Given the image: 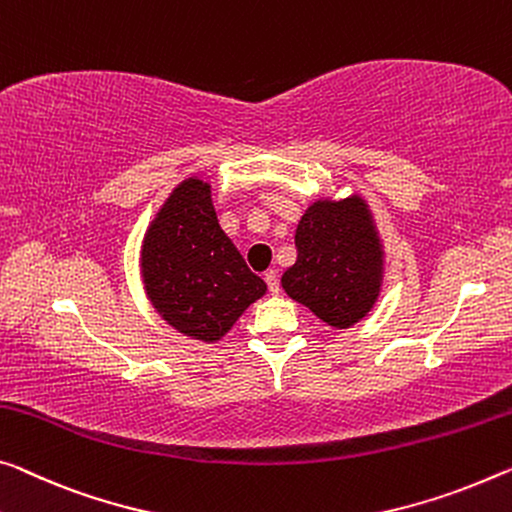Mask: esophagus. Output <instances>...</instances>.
Returning <instances> with one entry per match:
<instances>
[{
	"instance_id": "1",
	"label": "esophagus",
	"mask_w": 512,
	"mask_h": 512,
	"mask_svg": "<svg viewBox=\"0 0 512 512\" xmlns=\"http://www.w3.org/2000/svg\"><path fill=\"white\" fill-rule=\"evenodd\" d=\"M265 283H267V288H270V293L277 295L279 293V272L277 270H267L265 272Z\"/></svg>"
}]
</instances>
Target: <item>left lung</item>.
Segmentation results:
<instances>
[{
  "label": "left lung",
  "instance_id": "8db88e82",
  "mask_svg": "<svg viewBox=\"0 0 512 512\" xmlns=\"http://www.w3.org/2000/svg\"><path fill=\"white\" fill-rule=\"evenodd\" d=\"M297 261L281 277L295 302L332 327L355 325L380 293V247L359 196L318 201L295 231Z\"/></svg>",
  "mask_w": 512,
  "mask_h": 512
}]
</instances>
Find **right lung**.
I'll return each instance as SVG.
<instances>
[{
  "label": "right lung",
  "instance_id": "right-lung-1",
  "mask_svg": "<svg viewBox=\"0 0 512 512\" xmlns=\"http://www.w3.org/2000/svg\"><path fill=\"white\" fill-rule=\"evenodd\" d=\"M148 297L160 316L199 341H219L265 281L247 267L217 222L210 187L190 178L157 212L141 249Z\"/></svg>",
  "mask_w": 512,
  "mask_h": 512
}]
</instances>
